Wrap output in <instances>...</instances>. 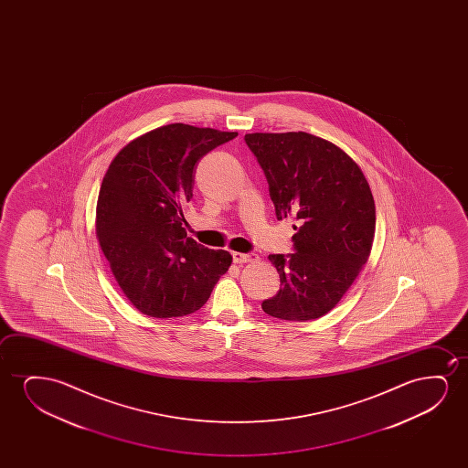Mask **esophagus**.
Listing matches in <instances>:
<instances>
[{"label": "esophagus", "instance_id": "1", "mask_svg": "<svg viewBox=\"0 0 468 468\" xmlns=\"http://www.w3.org/2000/svg\"><path fill=\"white\" fill-rule=\"evenodd\" d=\"M231 257H233V262L235 263H248L252 262V261H256L257 254H252V252H250V254H243V252H233Z\"/></svg>", "mask_w": 468, "mask_h": 468}]
</instances>
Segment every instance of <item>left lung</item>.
Here are the masks:
<instances>
[{"label":"left lung","mask_w":468,"mask_h":468,"mask_svg":"<svg viewBox=\"0 0 468 468\" xmlns=\"http://www.w3.org/2000/svg\"><path fill=\"white\" fill-rule=\"evenodd\" d=\"M269 182L276 218H294V252L271 254L280 291L262 310L280 320H316L339 303L367 262L376 230L371 188L358 165L307 133L244 135Z\"/></svg>","instance_id":"obj_1"}]
</instances>
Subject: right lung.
<instances>
[{"label": "right lung", "mask_w": 468, "mask_h": 468, "mask_svg": "<svg viewBox=\"0 0 468 468\" xmlns=\"http://www.w3.org/2000/svg\"><path fill=\"white\" fill-rule=\"evenodd\" d=\"M237 135L176 122L129 142L112 161L97 199V238L142 314L197 312L230 267V252L186 238L184 206L193 198L199 160Z\"/></svg>", "instance_id": "add662e5"}]
</instances>
